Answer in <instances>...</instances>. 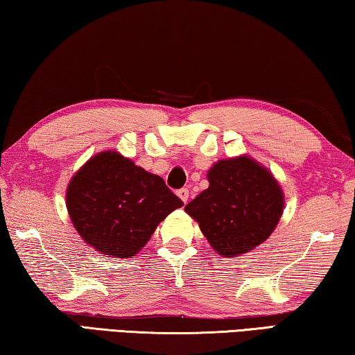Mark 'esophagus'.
I'll use <instances>...</instances> for the list:
<instances>
[{"mask_svg": "<svg viewBox=\"0 0 355 355\" xmlns=\"http://www.w3.org/2000/svg\"><path fill=\"white\" fill-rule=\"evenodd\" d=\"M178 196L179 198H181L184 202H187V200H189V189H179L178 190Z\"/></svg>", "mask_w": 355, "mask_h": 355, "instance_id": "34e87169", "label": "esophagus"}]
</instances>
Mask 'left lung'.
I'll use <instances>...</instances> for the list:
<instances>
[{
    "label": "left lung",
    "instance_id": "1",
    "mask_svg": "<svg viewBox=\"0 0 355 355\" xmlns=\"http://www.w3.org/2000/svg\"><path fill=\"white\" fill-rule=\"evenodd\" d=\"M209 187L185 206L202 234L223 257L263 243L283 214V193L274 176L250 157L220 160L209 170Z\"/></svg>",
    "mask_w": 355,
    "mask_h": 355
}]
</instances>
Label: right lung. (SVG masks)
Wrapping results in <instances>:
<instances>
[{
  "mask_svg": "<svg viewBox=\"0 0 355 355\" xmlns=\"http://www.w3.org/2000/svg\"><path fill=\"white\" fill-rule=\"evenodd\" d=\"M66 201L81 239L116 258L138 253L157 225L184 205L160 176L114 150L86 162L69 184Z\"/></svg>",
  "mask_w": 355,
  "mask_h": 355,
  "instance_id": "right-lung-1",
  "label": "right lung"
}]
</instances>
